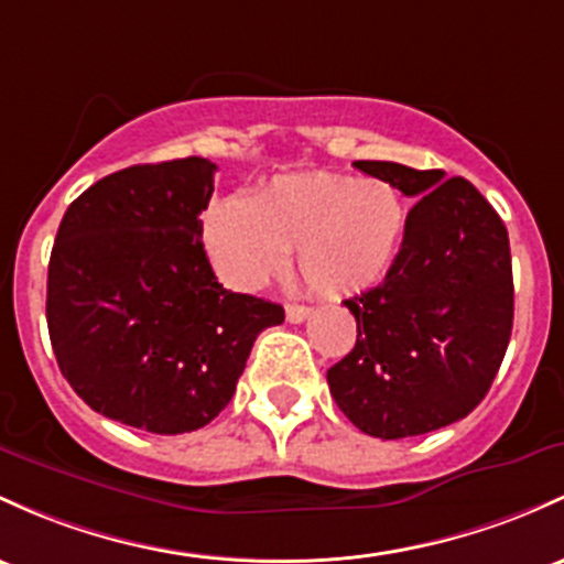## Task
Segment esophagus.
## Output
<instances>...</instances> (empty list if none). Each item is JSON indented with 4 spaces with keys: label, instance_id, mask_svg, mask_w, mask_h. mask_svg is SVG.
Here are the masks:
<instances>
[{
    "label": "esophagus",
    "instance_id": "obj_1",
    "mask_svg": "<svg viewBox=\"0 0 564 564\" xmlns=\"http://www.w3.org/2000/svg\"><path fill=\"white\" fill-rule=\"evenodd\" d=\"M311 315V307L305 305H286V321L289 324H302Z\"/></svg>",
    "mask_w": 564,
    "mask_h": 564
}]
</instances>
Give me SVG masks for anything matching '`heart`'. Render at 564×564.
Listing matches in <instances>:
<instances>
[{
  "instance_id": "b5f03b06",
  "label": "heart",
  "mask_w": 564,
  "mask_h": 564,
  "mask_svg": "<svg viewBox=\"0 0 564 564\" xmlns=\"http://www.w3.org/2000/svg\"><path fill=\"white\" fill-rule=\"evenodd\" d=\"M404 227V200L386 178L300 173L272 178L251 203H216L206 216V243L219 275L238 292L262 289L292 249L307 286L339 296L386 278Z\"/></svg>"
}]
</instances>
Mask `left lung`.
<instances>
[{
	"label": "left lung",
	"instance_id": "left-lung-1",
	"mask_svg": "<svg viewBox=\"0 0 564 564\" xmlns=\"http://www.w3.org/2000/svg\"><path fill=\"white\" fill-rule=\"evenodd\" d=\"M417 203L380 286L345 300L358 337L326 372L358 431L406 438L457 423L490 391L513 324L509 232L463 176L356 160Z\"/></svg>",
	"mask_w": 564,
	"mask_h": 564
}]
</instances>
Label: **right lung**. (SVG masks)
Listing matches in <instances>:
<instances>
[{
  "label": "right lung",
  "mask_w": 564,
  "mask_h": 564,
  "mask_svg": "<svg viewBox=\"0 0 564 564\" xmlns=\"http://www.w3.org/2000/svg\"><path fill=\"white\" fill-rule=\"evenodd\" d=\"M214 171L184 158L104 176L66 208L47 268L61 375L90 410L160 436L212 423L283 321L216 281L200 240Z\"/></svg>",
  "instance_id": "right-lung-1"
}]
</instances>
